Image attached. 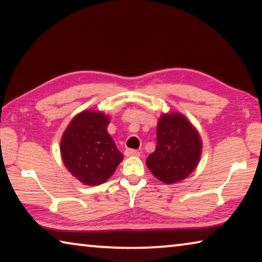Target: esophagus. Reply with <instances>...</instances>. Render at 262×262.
I'll use <instances>...</instances> for the list:
<instances>
[{"instance_id": "1", "label": "esophagus", "mask_w": 262, "mask_h": 262, "mask_svg": "<svg viewBox=\"0 0 262 262\" xmlns=\"http://www.w3.org/2000/svg\"><path fill=\"white\" fill-rule=\"evenodd\" d=\"M125 155H126V156H128V157H130V156H140V152L137 151V150H135V149H126L125 150Z\"/></svg>"}]
</instances>
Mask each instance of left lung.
<instances>
[{
	"mask_svg": "<svg viewBox=\"0 0 262 262\" xmlns=\"http://www.w3.org/2000/svg\"><path fill=\"white\" fill-rule=\"evenodd\" d=\"M157 145L147 158L151 173L163 183L187 178L198 166L202 142L198 130L180 113L163 114L157 125Z\"/></svg>",
	"mask_w": 262,
	"mask_h": 262,
	"instance_id": "left-lung-1",
	"label": "left lung"
}]
</instances>
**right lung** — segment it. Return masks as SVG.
Here are the masks:
<instances>
[{"instance_id":"right-lung-1","label":"right lung","mask_w":262,"mask_h":262,"mask_svg":"<svg viewBox=\"0 0 262 262\" xmlns=\"http://www.w3.org/2000/svg\"><path fill=\"white\" fill-rule=\"evenodd\" d=\"M108 123L110 118L103 112L83 111L62 135V161L84 185L105 183L122 161V154L107 133Z\"/></svg>"}]
</instances>
